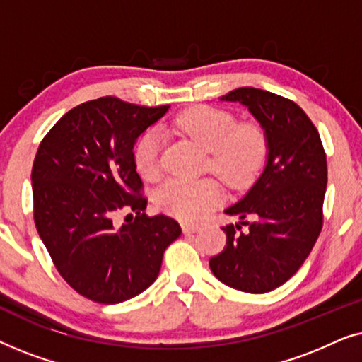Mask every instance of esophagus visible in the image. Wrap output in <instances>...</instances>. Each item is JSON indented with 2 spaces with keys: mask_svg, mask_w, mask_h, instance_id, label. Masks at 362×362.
Segmentation results:
<instances>
[{
  "mask_svg": "<svg viewBox=\"0 0 362 362\" xmlns=\"http://www.w3.org/2000/svg\"><path fill=\"white\" fill-rule=\"evenodd\" d=\"M199 230V227L192 226V224H182V232L185 234H194V232Z\"/></svg>",
  "mask_w": 362,
  "mask_h": 362,
  "instance_id": "esophagus-1",
  "label": "esophagus"
}]
</instances>
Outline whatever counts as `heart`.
Returning <instances> with one entry per match:
<instances>
[{
	"instance_id": "b5f03b06",
	"label": "heart",
	"mask_w": 362,
	"mask_h": 362,
	"mask_svg": "<svg viewBox=\"0 0 362 362\" xmlns=\"http://www.w3.org/2000/svg\"><path fill=\"white\" fill-rule=\"evenodd\" d=\"M182 135L209 151L207 168L227 186L240 189L254 180L267 155V136L255 123H237L235 117L219 108L196 105L175 118ZM161 133L151 128L138 138L133 160L146 180L161 175ZM156 206L166 214L186 222H197L221 204L222 187L216 180L199 181L173 177L156 192Z\"/></svg>"
}]
</instances>
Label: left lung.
Instances as JSON below:
<instances>
[{
  "label": "left lung",
  "mask_w": 362,
  "mask_h": 362,
  "mask_svg": "<svg viewBox=\"0 0 362 362\" xmlns=\"http://www.w3.org/2000/svg\"><path fill=\"white\" fill-rule=\"evenodd\" d=\"M249 108L267 136V165L249 192L224 211L239 224L222 227L227 242L209 267L216 279L247 293H267L293 276L321 227L328 181L320 133L288 98L254 87L222 95ZM250 216L252 223L244 221Z\"/></svg>",
  "instance_id": "8db88e82"
}]
</instances>
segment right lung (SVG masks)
Wrapping results in <instances>:
<instances>
[{
    "instance_id": "obj_1",
    "label": "right lung",
    "mask_w": 362,
    "mask_h": 362,
    "mask_svg": "<svg viewBox=\"0 0 362 362\" xmlns=\"http://www.w3.org/2000/svg\"><path fill=\"white\" fill-rule=\"evenodd\" d=\"M170 105L100 97L69 110L42 138L33 165L34 222L56 269L77 293L103 305L145 291L181 227L145 214L133 160L136 138ZM129 212L118 225L117 211Z\"/></svg>"
}]
</instances>
